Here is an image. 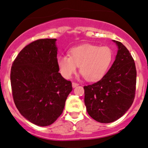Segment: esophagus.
<instances>
[{
    "instance_id": "esophagus-1",
    "label": "esophagus",
    "mask_w": 148,
    "mask_h": 148,
    "mask_svg": "<svg viewBox=\"0 0 148 148\" xmlns=\"http://www.w3.org/2000/svg\"><path fill=\"white\" fill-rule=\"evenodd\" d=\"M79 86V84H77V83H75V82L72 83V87L73 88L77 87V86Z\"/></svg>"
}]
</instances>
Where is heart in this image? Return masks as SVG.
Returning a JSON list of instances; mask_svg holds the SVG:
<instances>
[{
  "label": "heart",
  "mask_w": 148,
  "mask_h": 148,
  "mask_svg": "<svg viewBox=\"0 0 148 148\" xmlns=\"http://www.w3.org/2000/svg\"><path fill=\"white\" fill-rule=\"evenodd\" d=\"M113 60V52L108 46L99 47L84 44L74 47L69 56L58 58V64L63 77L69 79L77 70L88 82H95L103 78Z\"/></svg>",
  "instance_id": "b5f03b06"
}]
</instances>
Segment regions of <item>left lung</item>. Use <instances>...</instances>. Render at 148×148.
<instances>
[{
	"instance_id": "1",
	"label": "left lung",
	"mask_w": 148,
	"mask_h": 148,
	"mask_svg": "<svg viewBox=\"0 0 148 148\" xmlns=\"http://www.w3.org/2000/svg\"><path fill=\"white\" fill-rule=\"evenodd\" d=\"M112 40L118 48L112 65L100 81L84 87L87 112L95 121L105 124L119 119L129 110L136 92L134 59L122 43Z\"/></svg>"
}]
</instances>
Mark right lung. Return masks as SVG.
Listing matches in <instances>:
<instances>
[{
	"label": "right lung",
	"instance_id": "right-lung-1",
	"mask_svg": "<svg viewBox=\"0 0 148 148\" xmlns=\"http://www.w3.org/2000/svg\"><path fill=\"white\" fill-rule=\"evenodd\" d=\"M56 38L27 45L12 63L10 82L19 113L32 124L47 126L62 113L71 83L59 73Z\"/></svg>",
	"mask_w": 148,
	"mask_h": 148
}]
</instances>
